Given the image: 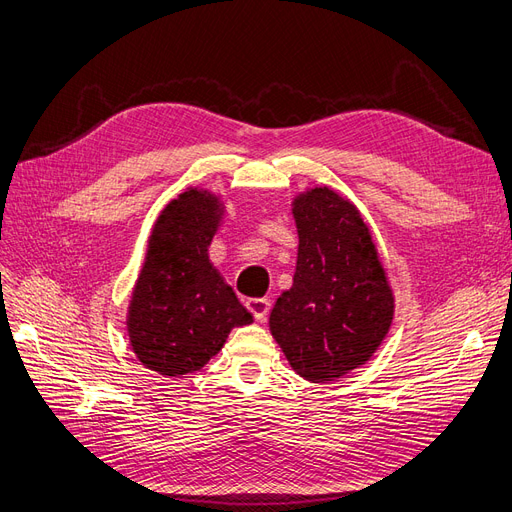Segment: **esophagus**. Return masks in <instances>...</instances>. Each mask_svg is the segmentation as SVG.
<instances>
[{"mask_svg": "<svg viewBox=\"0 0 512 512\" xmlns=\"http://www.w3.org/2000/svg\"><path fill=\"white\" fill-rule=\"evenodd\" d=\"M246 308L251 310V314L257 320H263L270 312V299H249V301H246Z\"/></svg>", "mask_w": 512, "mask_h": 512, "instance_id": "obj_1", "label": "esophagus"}]
</instances>
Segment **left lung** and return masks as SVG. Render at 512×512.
Listing matches in <instances>:
<instances>
[{"instance_id":"left-lung-1","label":"left lung","mask_w":512,"mask_h":512,"mask_svg":"<svg viewBox=\"0 0 512 512\" xmlns=\"http://www.w3.org/2000/svg\"><path fill=\"white\" fill-rule=\"evenodd\" d=\"M299 246L293 287L270 312V333L291 369L308 382H333L363 367L394 318V293L369 225L329 185L291 202Z\"/></svg>"}]
</instances>
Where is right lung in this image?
Masks as SVG:
<instances>
[{
  "instance_id": "add662e5",
  "label": "right lung",
  "mask_w": 512,
  "mask_h": 512,
  "mask_svg": "<svg viewBox=\"0 0 512 512\" xmlns=\"http://www.w3.org/2000/svg\"><path fill=\"white\" fill-rule=\"evenodd\" d=\"M223 215V196L187 187L151 227L126 331L139 361L164 377L200 371L234 327L253 323L208 259Z\"/></svg>"
}]
</instances>
